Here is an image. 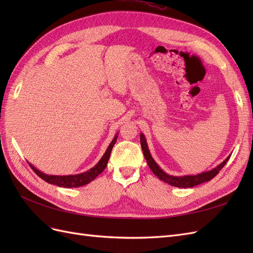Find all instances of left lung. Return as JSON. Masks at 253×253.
<instances>
[{
    "mask_svg": "<svg viewBox=\"0 0 253 253\" xmlns=\"http://www.w3.org/2000/svg\"><path fill=\"white\" fill-rule=\"evenodd\" d=\"M140 144H141V149L143 152L144 158H145V160H147V163L150 167V169L152 170V172L154 173L160 180L169 183V185H171V186L178 187V188H192L197 185H201V183H204L206 181L211 180L213 177H215L221 169H223V167L227 164L229 158H230V157L226 158L223 163H221L219 166H217L215 169H213L211 171L204 172V173L193 175V176L188 175V176H179V177H177V176H172V175L165 173L157 166V164L154 162V159L152 158V156L150 154V151H149L148 145H147V141H145V138L142 134H140Z\"/></svg>",
    "mask_w": 253,
    "mask_h": 253,
    "instance_id": "1",
    "label": "left lung"
}]
</instances>
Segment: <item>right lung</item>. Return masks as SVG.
<instances>
[{"mask_svg": "<svg viewBox=\"0 0 253 253\" xmlns=\"http://www.w3.org/2000/svg\"><path fill=\"white\" fill-rule=\"evenodd\" d=\"M117 135L115 136V138L109 145L108 150H106V152L104 153V155L100 159V162H99L94 168H91V169H89L88 171L84 172V173L77 174V175H67V176L46 175V174L40 172L39 170H37L36 168L30 164H29V166L33 169V171L38 176H39V177H41L43 180H45L48 183H51V185H55L58 187H64V188H77V187L84 186V185H86V183H89L91 180H94L99 174L103 172L106 166H108V162H109L110 156H111L112 149L114 147L115 142L117 141Z\"/></svg>", "mask_w": 253, "mask_h": 253, "instance_id": "right-lung-1", "label": "right lung"}]
</instances>
